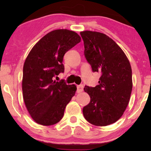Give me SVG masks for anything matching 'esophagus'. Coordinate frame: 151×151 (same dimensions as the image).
Listing matches in <instances>:
<instances>
[{"instance_id":"1","label":"esophagus","mask_w":151,"mask_h":151,"mask_svg":"<svg viewBox=\"0 0 151 151\" xmlns=\"http://www.w3.org/2000/svg\"><path fill=\"white\" fill-rule=\"evenodd\" d=\"M84 89V86L82 84H80V85H78L77 86V92L78 93H81L83 91Z\"/></svg>"}]
</instances>
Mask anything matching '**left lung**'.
I'll list each match as a JSON object with an SVG mask.
<instances>
[{"mask_svg": "<svg viewBox=\"0 0 151 151\" xmlns=\"http://www.w3.org/2000/svg\"><path fill=\"white\" fill-rule=\"evenodd\" d=\"M84 56L93 72H100L99 84L85 86L89 104L83 108L84 118L95 126L104 127L122 116L130 100L133 82L129 60L114 40L102 33L84 31Z\"/></svg>", "mask_w": 151, "mask_h": 151, "instance_id": "left-lung-1", "label": "left lung"}]
</instances>
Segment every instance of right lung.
I'll list each match as a JSON object with an SVG mask.
<instances>
[{
  "mask_svg": "<svg viewBox=\"0 0 151 151\" xmlns=\"http://www.w3.org/2000/svg\"><path fill=\"white\" fill-rule=\"evenodd\" d=\"M81 40L77 33L56 29L43 36L30 51L23 66L22 89L24 104L36 123L51 126L61 120L65 107L76 93L75 84L55 82L63 73L65 53Z\"/></svg>",
  "mask_w": 151,
  "mask_h": 151,
  "instance_id": "1",
  "label": "right lung"
}]
</instances>
